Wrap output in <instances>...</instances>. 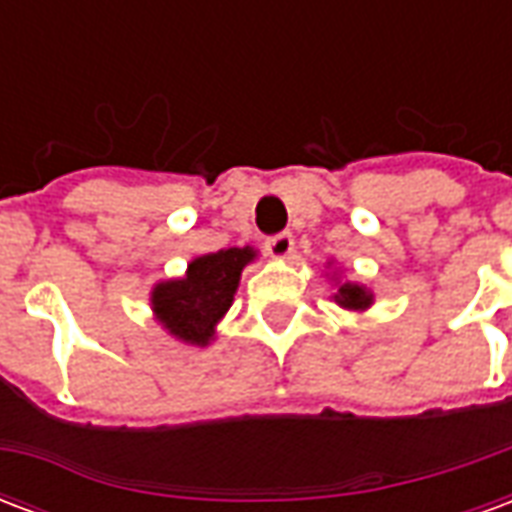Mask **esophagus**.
<instances>
[{"instance_id": "34e87169", "label": "esophagus", "mask_w": 512, "mask_h": 512, "mask_svg": "<svg viewBox=\"0 0 512 512\" xmlns=\"http://www.w3.org/2000/svg\"><path fill=\"white\" fill-rule=\"evenodd\" d=\"M293 249H296V241H293V235L290 233H279L266 241V252L274 257V260H285V257L293 255Z\"/></svg>"}]
</instances>
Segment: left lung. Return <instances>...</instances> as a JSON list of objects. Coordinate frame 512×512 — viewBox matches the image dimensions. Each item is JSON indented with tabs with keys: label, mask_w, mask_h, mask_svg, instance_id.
I'll return each instance as SVG.
<instances>
[{
	"label": "left lung",
	"mask_w": 512,
	"mask_h": 512,
	"mask_svg": "<svg viewBox=\"0 0 512 512\" xmlns=\"http://www.w3.org/2000/svg\"><path fill=\"white\" fill-rule=\"evenodd\" d=\"M329 268H332V260H329ZM326 277L334 282V304H340L343 310H351V312H365L373 307V290L365 288V285H359V282H345L343 279V271H337L334 268L332 274H326Z\"/></svg>",
	"instance_id": "1"
}]
</instances>
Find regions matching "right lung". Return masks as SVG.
Wrapping results in <instances>:
<instances>
[{
  "mask_svg": "<svg viewBox=\"0 0 512 512\" xmlns=\"http://www.w3.org/2000/svg\"><path fill=\"white\" fill-rule=\"evenodd\" d=\"M255 260V246H230L194 257L183 277L156 282L150 290V310L161 329L180 343L205 348L233 307L241 271Z\"/></svg>",
  "mask_w": 512,
  "mask_h": 512,
  "instance_id": "add662e5",
  "label": "right lung"
}]
</instances>
